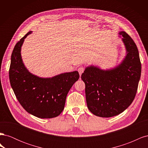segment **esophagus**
Listing matches in <instances>:
<instances>
[{
  "instance_id": "obj_1",
  "label": "esophagus",
  "mask_w": 148,
  "mask_h": 148,
  "mask_svg": "<svg viewBox=\"0 0 148 148\" xmlns=\"http://www.w3.org/2000/svg\"><path fill=\"white\" fill-rule=\"evenodd\" d=\"M84 69L83 66H80L79 68L78 69V73L80 76H81L82 74L84 72Z\"/></svg>"
}]
</instances>
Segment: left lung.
I'll return each mask as SVG.
<instances>
[{"mask_svg":"<svg viewBox=\"0 0 148 148\" xmlns=\"http://www.w3.org/2000/svg\"><path fill=\"white\" fill-rule=\"evenodd\" d=\"M119 34L127 52L122 64L108 70L88 66L81 77L85 83L88 108L98 117H111L123 112L137 92L141 72L138 48L127 33L121 31Z\"/></svg>","mask_w":148,"mask_h":148,"instance_id":"8db88e82","label":"left lung"}]
</instances>
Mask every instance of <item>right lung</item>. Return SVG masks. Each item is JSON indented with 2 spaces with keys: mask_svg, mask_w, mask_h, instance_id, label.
I'll return each mask as SVG.
<instances>
[{
  "mask_svg": "<svg viewBox=\"0 0 148 148\" xmlns=\"http://www.w3.org/2000/svg\"><path fill=\"white\" fill-rule=\"evenodd\" d=\"M31 33L29 31L22 38L13 49L10 83L16 99L28 113L41 119L56 117L63 111L67 94L79 75L75 71L42 78L29 73L22 61L20 51L24 39Z\"/></svg>",
  "mask_w": 148,
  "mask_h": 148,
  "instance_id": "1",
  "label": "right lung"
}]
</instances>
